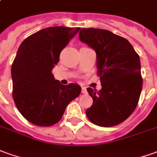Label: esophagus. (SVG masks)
<instances>
[{
  "mask_svg": "<svg viewBox=\"0 0 157 157\" xmlns=\"http://www.w3.org/2000/svg\"><path fill=\"white\" fill-rule=\"evenodd\" d=\"M81 91H82V93H83V94H86V93H87V90H86V88H85V87H82Z\"/></svg>",
  "mask_w": 157,
  "mask_h": 157,
  "instance_id": "obj_1",
  "label": "esophagus"
}]
</instances>
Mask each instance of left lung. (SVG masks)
Listing matches in <instances>:
<instances>
[{
    "label": "left lung",
    "mask_w": 157,
    "mask_h": 157,
    "mask_svg": "<svg viewBox=\"0 0 157 157\" xmlns=\"http://www.w3.org/2000/svg\"><path fill=\"white\" fill-rule=\"evenodd\" d=\"M79 39L97 53V76L101 85L99 91L87 88L93 103L85 113L97 126L119 125L138 103L143 86L139 56L126 38L107 30L82 29Z\"/></svg>",
    "instance_id": "1"
}]
</instances>
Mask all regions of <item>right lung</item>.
<instances>
[{
  "label": "right lung",
  "instance_id": "right-lung-1",
  "mask_svg": "<svg viewBox=\"0 0 157 157\" xmlns=\"http://www.w3.org/2000/svg\"><path fill=\"white\" fill-rule=\"evenodd\" d=\"M80 28L48 27L29 36L20 44L12 65L13 97L28 121L38 126L59 122L67 106L81 93L77 84L63 85L52 70L60 54Z\"/></svg>",
  "mask_w": 157,
  "mask_h": 157
}]
</instances>
